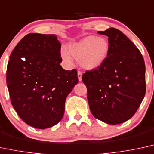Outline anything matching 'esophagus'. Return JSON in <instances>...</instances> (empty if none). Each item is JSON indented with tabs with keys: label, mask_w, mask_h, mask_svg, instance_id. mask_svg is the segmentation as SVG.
I'll use <instances>...</instances> for the list:
<instances>
[{
	"label": "esophagus",
	"mask_w": 154,
	"mask_h": 154,
	"mask_svg": "<svg viewBox=\"0 0 154 154\" xmlns=\"http://www.w3.org/2000/svg\"><path fill=\"white\" fill-rule=\"evenodd\" d=\"M77 77H78V79L79 82H81V81H82V72L78 71V72H77Z\"/></svg>",
	"instance_id": "1"
}]
</instances>
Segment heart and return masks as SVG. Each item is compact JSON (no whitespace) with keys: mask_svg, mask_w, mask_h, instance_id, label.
<instances>
[{"mask_svg":"<svg viewBox=\"0 0 154 154\" xmlns=\"http://www.w3.org/2000/svg\"><path fill=\"white\" fill-rule=\"evenodd\" d=\"M110 52V43L103 36H88L68 45V51L61 50V57L67 65H72L73 57L86 70H95L104 64Z\"/></svg>","mask_w":154,"mask_h":154,"instance_id":"b5f03b06","label":"heart"}]
</instances>
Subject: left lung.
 Returning a JSON list of instances; mask_svg holds the SVG:
<instances>
[{
	"instance_id": "obj_1",
	"label": "left lung",
	"mask_w": 154,
	"mask_h": 154,
	"mask_svg": "<svg viewBox=\"0 0 154 154\" xmlns=\"http://www.w3.org/2000/svg\"><path fill=\"white\" fill-rule=\"evenodd\" d=\"M98 34L108 37L110 52L104 64L82 75L90 111L110 125L129 120L146 93L145 63L138 48L115 28Z\"/></svg>"
}]
</instances>
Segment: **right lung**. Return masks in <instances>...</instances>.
<instances>
[{"label":"right lung","instance_id":"add662e5","mask_svg":"<svg viewBox=\"0 0 154 154\" xmlns=\"http://www.w3.org/2000/svg\"><path fill=\"white\" fill-rule=\"evenodd\" d=\"M60 50L56 35L29 34L11 54L6 72L11 102L19 117L36 128L62 119L66 98L78 82L77 70L59 64Z\"/></svg>","mask_w":154,"mask_h":154}]
</instances>
